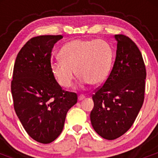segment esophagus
<instances>
[{
    "label": "esophagus",
    "instance_id": "obj_1",
    "mask_svg": "<svg viewBox=\"0 0 158 158\" xmlns=\"http://www.w3.org/2000/svg\"><path fill=\"white\" fill-rule=\"evenodd\" d=\"M85 98V96H84V95H81V96H79V97H78V100H79V101H81V100H84Z\"/></svg>",
    "mask_w": 158,
    "mask_h": 158
}]
</instances>
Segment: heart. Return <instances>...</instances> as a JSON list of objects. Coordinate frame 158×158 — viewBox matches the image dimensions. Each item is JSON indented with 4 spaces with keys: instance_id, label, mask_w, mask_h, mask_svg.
<instances>
[{
    "instance_id": "1",
    "label": "heart",
    "mask_w": 158,
    "mask_h": 158,
    "mask_svg": "<svg viewBox=\"0 0 158 158\" xmlns=\"http://www.w3.org/2000/svg\"><path fill=\"white\" fill-rule=\"evenodd\" d=\"M60 59L51 65L60 85H72L76 71L83 82L100 85L107 79L113 62V50L103 40H74L65 43L59 51Z\"/></svg>"
}]
</instances>
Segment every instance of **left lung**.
Returning <instances> with one entry per match:
<instances>
[{
    "mask_svg": "<svg viewBox=\"0 0 158 158\" xmlns=\"http://www.w3.org/2000/svg\"><path fill=\"white\" fill-rule=\"evenodd\" d=\"M116 57L111 73L93 96L90 113L93 129L114 140L133 125L144 101L146 67L139 49L127 36L115 35Z\"/></svg>",
    "mask_w": 158,
    "mask_h": 158,
    "instance_id": "left-lung-1",
    "label": "left lung"
}]
</instances>
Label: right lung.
Here are the masks:
<instances>
[{
    "label": "right lung",
    "instance_id": "right-lung-1",
    "mask_svg": "<svg viewBox=\"0 0 158 158\" xmlns=\"http://www.w3.org/2000/svg\"><path fill=\"white\" fill-rule=\"evenodd\" d=\"M62 38H32L18 53L14 65V109L29 136L43 144L62 133L67 112L77 101L76 93L62 90L51 72V51Z\"/></svg>",
    "mask_w": 158,
    "mask_h": 158
}]
</instances>
